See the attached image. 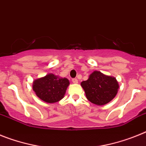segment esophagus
Instances as JSON below:
<instances>
[{
    "label": "esophagus",
    "instance_id": "obj_1",
    "mask_svg": "<svg viewBox=\"0 0 146 146\" xmlns=\"http://www.w3.org/2000/svg\"><path fill=\"white\" fill-rule=\"evenodd\" d=\"M72 82H73V84H78V79L77 78H73Z\"/></svg>",
    "mask_w": 146,
    "mask_h": 146
}]
</instances>
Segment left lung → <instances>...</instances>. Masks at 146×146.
I'll return each mask as SVG.
<instances>
[{"instance_id":"8db88e82","label":"left lung","mask_w":146,"mask_h":146,"mask_svg":"<svg viewBox=\"0 0 146 146\" xmlns=\"http://www.w3.org/2000/svg\"><path fill=\"white\" fill-rule=\"evenodd\" d=\"M86 97L91 103L102 106L108 104L116 96L119 84L113 76H106L100 71L92 72L87 81L81 83Z\"/></svg>"}]
</instances>
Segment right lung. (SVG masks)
<instances>
[{"label": "right lung", "instance_id": "add662e5", "mask_svg": "<svg viewBox=\"0 0 146 146\" xmlns=\"http://www.w3.org/2000/svg\"><path fill=\"white\" fill-rule=\"evenodd\" d=\"M70 82L68 78L49 73L35 79L32 88L36 96L46 103H56L64 98Z\"/></svg>", "mask_w": 146, "mask_h": 146}]
</instances>
